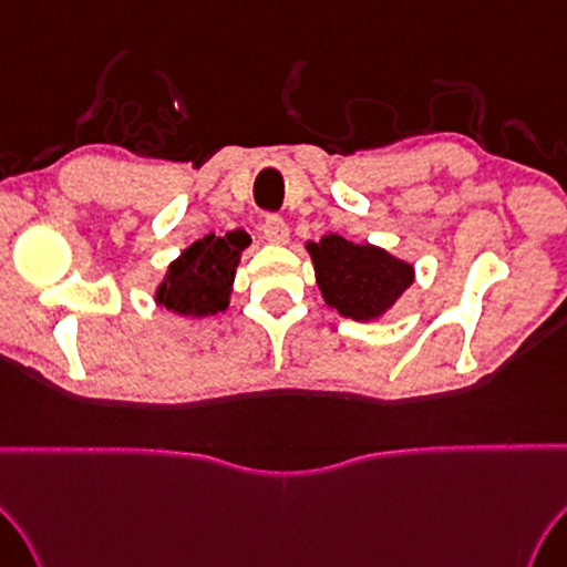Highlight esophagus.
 <instances>
[{
  "label": "esophagus",
  "instance_id": "34e87169",
  "mask_svg": "<svg viewBox=\"0 0 567 567\" xmlns=\"http://www.w3.org/2000/svg\"><path fill=\"white\" fill-rule=\"evenodd\" d=\"M262 236L270 243H287V238H290V228H287V224L280 216L270 214L262 224Z\"/></svg>",
  "mask_w": 567,
  "mask_h": 567
}]
</instances>
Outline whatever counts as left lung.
Listing matches in <instances>:
<instances>
[{
  "label": "left lung",
  "mask_w": 567,
  "mask_h": 567,
  "mask_svg": "<svg viewBox=\"0 0 567 567\" xmlns=\"http://www.w3.org/2000/svg\"><path fill=\"white\" fill-rule=\"evenodd\" d=\"M307 248L312 252L317 285L327 305L357 321L381 317L413 282V268L408 262L395 260L381 248L357 246L334 233L309 243Z\"/></svg>",
  "instance_id": "left-lung-1"
}]
</instances>
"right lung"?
<instances>
[{
    "instance_id": "obj_1",
    "label": "right lung",
    "mask_w": 567,
    "mask_h": 567,
    "mask_svg": "<svg viewBox=\"0 0 567 567\" xmlns=\"http://www.w3.org/2000/svg\"><path fill=\"white\" fill-rule=\"evenodd\" d=\"M248 238L233 230L228 236L208 233L188 246L169 265L157 290V302L184 317H208L228 307L230 285Z\"/></svg>"
}]
</instances>
